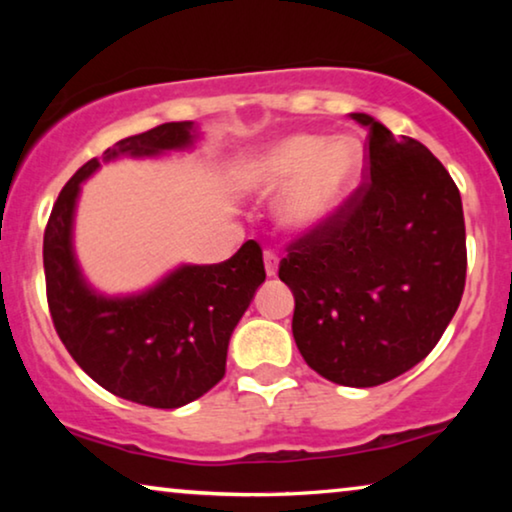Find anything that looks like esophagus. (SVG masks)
Listing matches in <instances>:
<instances>
[{
	"label": "esophagus",
	"mask_w": 512,
	"mask_h": 512,
	"mask_svg": "<svg viewBox=\"0 0 512 512\" xmlns=\"http://www.w3.org/2000/svg\"><path fill=\"white\" fill-rule=\"evenodd\" d=\"M263 261H265V272H268V277H275L277 275V268H279V256L275 251H265L263 254Z\"/></svg>",
	"instance_id": "34e87169"
}]
</instances>
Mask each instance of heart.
Returning a JSON list of instances; mask_svg holds the SVG:
<instances>
[{
    "instance_id": "heart-1",
    "label": "heart",
    "mask_w": 512,
    "mask_h": 512,
    "mask_svg": "<svg viewBox=\"0 0 512 512\" xmlns=\"http://www.w3.org/2000/svg\"><path fill=\"white\" fill-rule=\"evenodd\" d=\"M361 153L345 137L289 135L265 146L242 167L240 181L249 193L268 195L286 188L279 219L293 230H312L328 221L359 172Z\"/></svg>"
}]
</instances>
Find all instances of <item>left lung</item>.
Wrapping results in <instances>:
<instances>
[{
  "mask_svg": "<svg viewBox=\"0 0 512 512\" xmlns=\"http://www.w3.org/2000/svg\"><path fill=\"white\" fill-rule=\"evenodd\" d=\"M366 181L289 244L279 279L296 298L293 340L321 377L377 387L438 345L464 296L466 226L443 163L368 114Z\"/></svg>",
  "mask_w": 512,
  "mask_h": 512,
  "instance_id": "1",
  "label": "left lung"
}]
</instances>
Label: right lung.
Instances as JSON below:
<instances>
[{
    "mask_svg": "<svg viewBox=\"0 0 512 512\" xmlns=\"http://www.w3.org/2000/svg\"><path fill=\"white\" fill-rule=\"evenodd\" d=\"M193 139V123H163L116 142L102 160L158 156L186 149ZM97 167L100 160H88L67 181L46 223L44 272L53 326L72 359L114 396L149 408H181L226 375L230 335L265 279L263 251L249 240L228 261L181 265L139 296H100L83 282L72 249L81 181Z\"/></svg>",
    "mask_w": 512,
    "mask_h": 512,
    "instance_id": "1",
    "label": "right lung"
}]
</instances>
